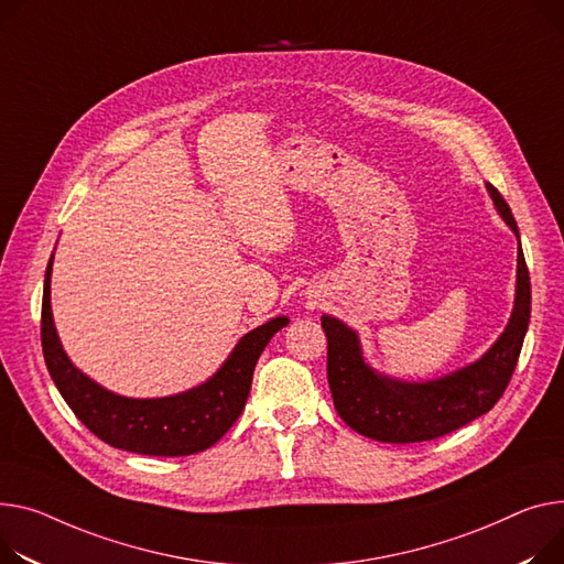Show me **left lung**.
<instances>
[{"label":"left lung","mask_w":564,"mask_h":564,"mask_svg":"<svg viewBox=\"0 0 564 564\" xmlns=\"http://www.w3.org/2000/svg\"><path fill=\"white\" fill-rule=\"evenodd\" d=\"M499 215L519 238L510 206L487 183ZM531 322V276L521 245L517 251L514 308L499 340L476 362L426 383H405L373 371L360 351L358 335L345 322L322 315L328 340V388L337 415L356 433L392 444L426 442L452 433L492 410L517 367Z\"/></svg>","instance_id":"left-lung-1"}]
</instances>
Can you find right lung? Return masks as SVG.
Here are the masks:
<instances>
[{
    "label": "right lung",
    "instance_id": "1",
    "mask_svg": "<svg viewBox=\"0 0 564 564\" xmlns=\"http://www.w3.org/2000/svg\"><path fill=\"white\" fill-rule=\"evenodd\" d=\"M52 258L43 290V354L61 397L90 433L131 454L191 456L206 452L236 424L251 390L253 367L272 335L290 322L288 317H274L249 330L227 362L199 388L163 399L120 397L90 381L61 347L50 304Z\"/></svg>",
    "mask_w": 564,
    "mask_h": 564
}]
</instances>
